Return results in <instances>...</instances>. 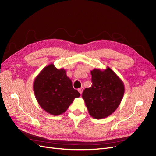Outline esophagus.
Wrapping results in <instances>:
<instances>
[{
    "instance_id": "1",
    "label": "esophagus",
    "mask_w": 156,
    "mask_h": 156,
    "mask_svg": "<svg viewBox=\"0 0 156 156\" xmlns=\"http://www.w3.org/2000/svg\"><path fill=\"white\" fill-rule=\"evenodd\" d=\"M83 90H84V88L83 87H81V88H79L78 89V91H79V92L80 93V94H82V92H83Z\"/></svg>"
}]
</instances>
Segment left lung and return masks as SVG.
Here are the masks:
<instances>
[{"label":"left lung","instance_id":"1","mask_svg":"<svg viewBox=\"0 0 156 156\" xmlns=\"http://www.w3.org/2000/svg\"><path fill=\"white\" fill-rule=\"evenodd\" d=\"M92 85L85 88L83 98L89 115L96 119H101L114 112L123 98L124 85L113 71L107 68L104 70L91 71Z\"/></svg>","mask_w":156,"mask_h":156}]
</instances>
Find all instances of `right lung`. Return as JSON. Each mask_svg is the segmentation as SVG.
Instances as JSON below:
<instances>
[{"instance_id":"1","label":"right lung","mask_w":156,"mask_h":156,"mask_svg":"<svg viewBox=\"0 0 156 156\" xmlns=\"http://www.w3.org/2000/svg\"><path fill=\"white\" fill-rule=\"evenodd\" d=\"M66 72L64 69H58L51 64L41 71L33 84L39 105L51 115H61L68 109L75 98L80 96Z\"/></svg>"}]
</instances>
